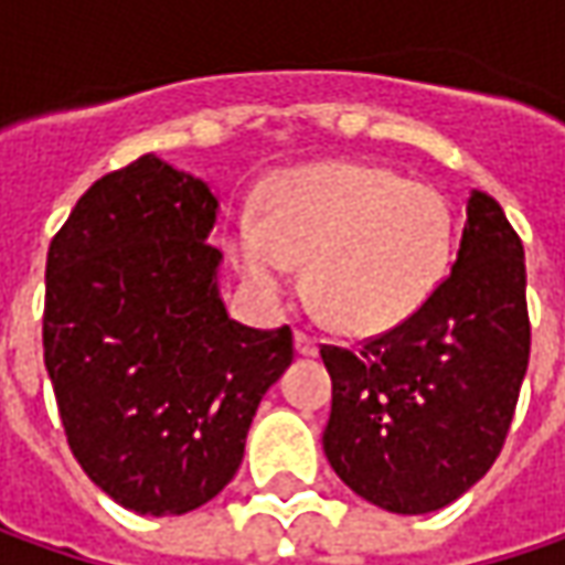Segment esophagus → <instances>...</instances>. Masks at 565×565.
Segmentation results:
<instances>
[{
    "label": "esophagus",
    "instance_id": "esophagus-1",
    "mask_svg": "<svg viewBox=\"0 0 565 565\" xmlns=\"http://www.w3.org/2000/svg\"><path fill=\"white\" fill-rule=\"evenodd\" d=\"M294 348H297V354L300 356L319 354V341H316V338H309L307 331H297V334H294Z\"/></svg>",
    "mask_w": 565,
    "mask_h": 565
}]
</instances>
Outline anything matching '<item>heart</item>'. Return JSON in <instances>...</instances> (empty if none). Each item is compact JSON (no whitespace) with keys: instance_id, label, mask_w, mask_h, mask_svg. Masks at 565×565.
Masks as SVG:
<instances>
[{"instance_id":"obj_1","label":"heart","mask_w":565,"mask_h":565,"mask_svg":"<svg viewBox=\"0 0 565 565\" xmlns=\"http://www.w3.org/2000/svg\"><path fill=\"white\" fill-rule=\"evenodd\" d=\"M455 214L443 189L392 167L322 160L275 173L256 217H236L227 256L265 300L290 290L307 262L312 309L344 334H380L411 319L446 281Z\"/></svg>"}]
</instances>
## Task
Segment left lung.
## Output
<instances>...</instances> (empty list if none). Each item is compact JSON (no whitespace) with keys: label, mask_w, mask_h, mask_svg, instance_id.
Listing matches in <instances>:
<instances>
[{"label":"left lung","mask_w":565,"mask_h":565,"mask_svg":"<svg viewBox=\"0 0 565 565\" xmlns=\"http://www.w3.org/2000/svg\"><path fill=\"white\" fill-rule=\"evenodd\" d=\"M525 249L493 195L471 189L449 278L360 351L322 348V449L356 497L398 515L455 503L497 461L525 380Z\"/></svg>","instance_id":"1"}]
</instances>
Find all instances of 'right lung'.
Returning <instances> with one entry per match:
<instances>
[{
  "instance_id": "1",
  "label": "right lung",
  "mask_w": 565,
  "mask_h": 565,
  "mask_svg": "<svg viewBox=\"0 0 565 565\" xmlns=\"http://www.w3.org/2000/svg\"><path fill=\"white\" fill-rule=\"evenodd\" d=\"M217 195L145 154L87 189L50 243L43 363L85 475L138 515L214 500L243 461L290 329L227 316Z\"/></svg>"
}]
</instances>
